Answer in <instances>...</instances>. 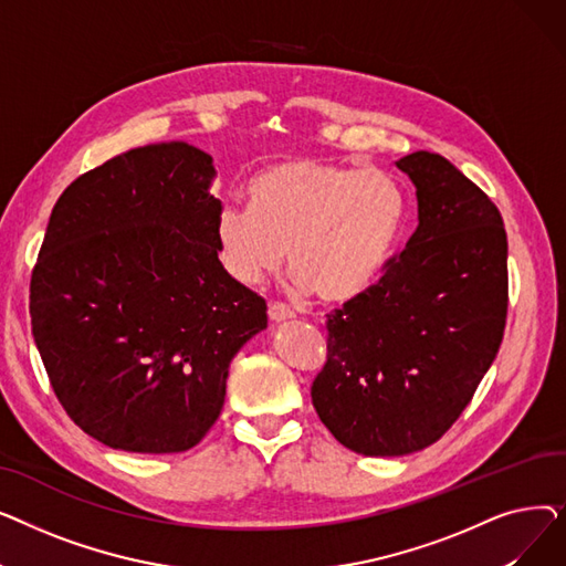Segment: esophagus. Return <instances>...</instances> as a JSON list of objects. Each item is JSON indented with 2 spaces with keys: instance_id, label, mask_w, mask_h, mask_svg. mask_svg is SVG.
Masks as SVG:
<instances>
[{
  "instance_id": "1",
  "label": "esophagus",
  "mask_w": 566,
  "mask_h": 566,
  "mask_svg": "<svg viewBox=\"0 0 566 566\" xmlns=\"http://www.w3.org/2000/svg\"><path fill=\"white\" fill-rule=\"evenodd\" d=\"M291 316H293V312L286 305H282V303H271V305H268V318H271L273 323L286 321Z\"/></svg>"
}]
</instances>
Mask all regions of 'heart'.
I'll return each mask as SVG.
<instances>
[{
  "label": "heart",
  "instance_id": "heart-1",
  "mask_svg": "<svg viewBox=\"0 0 566 566\" xmlns=\"http://www.w3.org/2000/svg\"><path fill=\"white\" fill-rule=\"evenodd\" d=\"M250 208L222 206L216 243L227 275L261 284L286 261L295 284L325 303H346L374 284L392 259L408 216L395 176L314 158L261 169Z\"/></svg>",
  "mask_w": 566,
  "mask_h": 566
}]
</instances>
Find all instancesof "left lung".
<instances>
[{"label":"left lung","instance_id":"obj_1","mask_svg":"<svg viewBox=\"0 0 566 566\" xmlns=\"http://www.w3.org/2000/svg\"><path fill=\"white\" fill-rule=\"evenodd\" d=\"M420 224L382 275L328 314L312 382L321 422L365 457L429 448L459 420L495 360L510 305L497 206L448 158L403 156Z\"/></svg>","mask_w":566,"mask_h":566}]
</instances>
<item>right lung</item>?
Segmentation results:
<instances>
[{
	"label": "right lung",
	"instance_id": "1",
	"mask_svg": "<svg viewBox=\"0 0 566 566\" xmlns=\"http://www.w3.org/2000/svg\"><path fill=\"white\" fill-rule=\"evenodd\" d=\"M213 158L133 148L56 199L29 282L32 333L69 418L107 448L186 452L220 418L265 301L218 259Z\"/></svg>",
	"mask_w": 566,
	"mask_h": 566
}]
</instances>
